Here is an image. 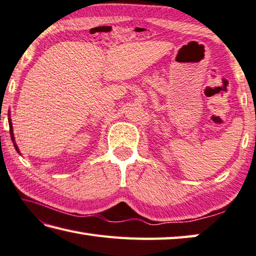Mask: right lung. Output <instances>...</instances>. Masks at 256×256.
<instances>
[{
	"mask_svg": "<svg viewBox=\"0 0 256 256\" xmlns=\"http://www.w3.org/2000/svg\"><path fill=\"white\" fill-rule=\"evenodd\" d=\"M10 116V115H8ZM8 125H10V134H11V138H12V142H13V146H14V148H16V150L20 153V151H18V146H16V140H14V136H13V128H12V122H11V118H8Z\"/></svg>",
	"mask_w": 256,
	"mask_h": 256,
	"instance_id": "right-lung-1",
	"label": "right lung"
}]
</instances>
